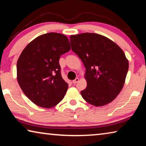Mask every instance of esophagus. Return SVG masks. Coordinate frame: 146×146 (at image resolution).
Instances as JSON below:
<instances>
[{"label": "esophagus", "instance_id": "1", "mask_svg": "<svg viewBox=\"0 0 146 146\" xmlns=\"http://www.w3.org/2000/svg\"><path fill=\"white\" fill-rule=\"evenodd\" d=\"M78 81H79V78H76L75 80H73L72 81V82H73V84H76V83H77Z\"/></svg>", "mask_w": 146, "mask_h": 146}]
</instances>
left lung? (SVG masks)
<instances>
[{
	"instance_id": "8db88e82",
	"label": "left lung",
	"mask_w": 146,
	"mask_h": 146,
	"mask_svg": "<svg viewBox=\"0 0 146 146\" xmlns=\"http://www.w3.org/2000/svg\"><path fill=\"white\" fill-rule=\"evenodd\" d=\"M70 44L86 69L87 87L80 91L84 99L95 106L111 102L122 90L129 68L123 51L97 33L71 35Z\"/></svg>"
}]
</instances>
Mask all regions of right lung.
I'll use <instances>...</instances> for the list:
<instances>
[{"instance_id": "obj_1", "label": "right lung", "mask_w": 146, "mask_h": 146, "mask_svg": "<svg viewBox=\"0 0 146 146\" xmlns=\"http://www.w3.org/2000/svg\"><path fill=\"white\" fill-rule=\"evenodd\" d=\"M70 50L67 36L48 33L31 41L20 55L17 80L25 95L36 105L51 108L64 98L68 84L62 77L59 59Z\"/></svg>"}]
</instances>
